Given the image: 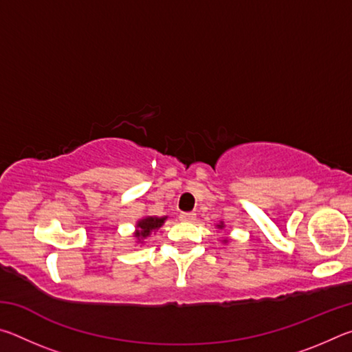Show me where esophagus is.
<instances>
[{"label": "esophagus", "instance_id": "esophagus-1", "mask_svg": "<svg viewBox=\"0 0 352 352\" xmlns=\"http://www.w3.org/2000/svg\"><path fill=\"white\" fill-rule=\"evenodd\" d=\"M194 219H195L194 212H182L180 214V220H183V222H192Z\"/></svg>", "mask_w": 352, "mask_h": 352}]
</instances>
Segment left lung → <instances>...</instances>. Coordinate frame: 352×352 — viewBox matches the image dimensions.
Segmentation results:
<instances>
[{"instance_id": "obj_1", "label": "left lung", "mask_w": 352, "mask_h": 352, "mask_svg": "<svg viewBox=\"0 0 352 352\" xmlns=\"http://www.w3.org/2000/svg\"><path fill=\"white\" fill-rule=\"evenodd\" d=\"M219 228H222V225H219Z\"/></svg>"}]
</instances>
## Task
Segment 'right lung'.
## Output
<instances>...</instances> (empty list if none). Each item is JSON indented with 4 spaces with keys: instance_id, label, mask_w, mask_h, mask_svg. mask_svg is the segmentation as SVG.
<instances>
[{
    "instance_id": "1",
    "label": "right lung",
    "mask_w": 352,
    "mask_h": 352,
    "mask_svg": "<svg viewBox=\"0 0 352 352\" xmlns=\"http://www.w3.org/2000/svg\"><path fill=\"white\" fill-rule=\"evenodd\" d=\"M164 220H166V217H162V219H158V217H146V219L140 220V222H138V231H136V233H135V237H136V239H138V242H141L142 239H146V237L151 234L153 230L160 228V226L164 223Z\"/></svg>"
}]
</instances>
